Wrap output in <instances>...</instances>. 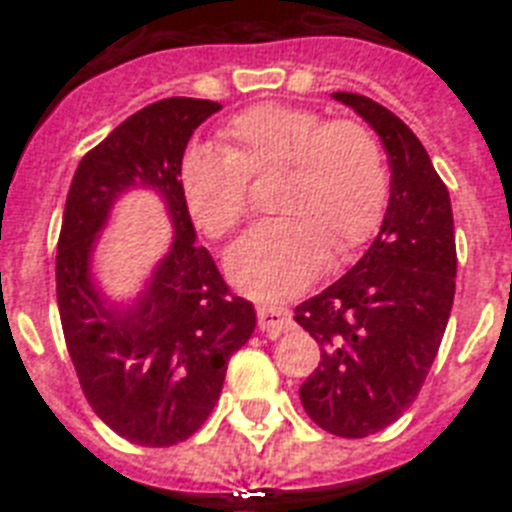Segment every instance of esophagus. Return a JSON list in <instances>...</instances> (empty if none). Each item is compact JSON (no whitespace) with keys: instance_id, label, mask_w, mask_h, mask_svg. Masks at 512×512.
Here are the masks:
<instances>
[{"instance_id":"34e87169","label":"esophagus","mask_w":512,"mask_h":512,"mask_svg":"<svg viewBox=\"0 0 512 512\" xmlns=\"http://www.w3.org/2000/svg\"><path fill=\"white\" fill-rule=\"evenodd\" d=\"M257 324L268 337H279L284 329L292 324V313L287 308H273V305H260L257 308Z\"/></svg>"}]
</instances>
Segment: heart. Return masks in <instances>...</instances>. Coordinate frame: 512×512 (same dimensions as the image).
I'll use <instances>...</instances> for the list:
<instances>
[{
  "label": "heart",
  "instance_id": "b5f03b06",
  "mask_svg": "<svg viewBox=\"0 0 512 512\" xmlns=\"http://www.w3.org/2000/svg\"><path fill=\"white\" fill-rule=\"evenodd\" d=\"M223 148L193 146L180 162V191L193 220L231 236L252 212L249 177L281 172L273 209L231 249L228 276L257 300L297 295L329 257L364 244L388 207V167L372 132L329 122L313 108L260 103L233 116Z\"/></svg>",
  "mask_w": 512,
  "mask_h": 512
}]
</instances>
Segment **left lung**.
I'll use <instances>...</instances> for the list:
<instances>
[{
  "mask_svg": "<svg viewBox=\"0 0 512 512\" xmlns=\"http://www.w3.org/2000/svg\"><path fill=\"white\" fill-rule=\"evenodd\" d=\"M388 151L390 199L364 257L295 321L321 345L300 401L332 436L364 438L412 406L438 353L454 303L457 247L452 201L428 151L388 108L335 92Z\"/></svg>",
  "mask_w": 512,
  "mask_h": 512,
  "instance_id": "8db88e82",
  "label": "left lung"
}]
</instances>
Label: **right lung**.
I'll return each mask as SVG.
<instances>
[{
    "label": "right lung",
    "mask_w": 512,
    "mask_h": 512,
    "mask_svg": "<svg viewBox=\"0 0 512 512\" xmlns=\"http://www.w3.org/2000/svg\"><path fill=\"white\" fill-rule=\"evenodd\" d=\"M215 100L164 98L124 119L74 172L55 257L58 311L68 356L108 428L138 446L193 436L215 409L228 358L252 337L255 308L231 289L196 244L180 191L193 130ZM132 187L154 190L173 223V244L130 306L111 304L91 279V252L110 209Z\"/></svg>",
    "instance_id": "right-lung-1"
}]
</instances>
